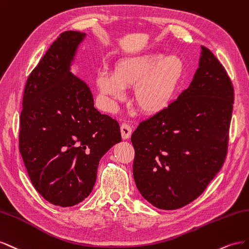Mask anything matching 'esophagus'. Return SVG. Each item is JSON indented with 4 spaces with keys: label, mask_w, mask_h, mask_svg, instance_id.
Segmentation results:
<instances>
[{
    "label": "esophagus",
    "mask_w": 249,
    "mask_h": 249,
    "mask_svg": "<svg viewBox=\"0 0 249 249\" xmlns=\"http://www.w3.org/2000/svg\"><path fill=\"white\" fill-rule=\"evenodd\" d=\"M131 133H132V128H131V126L129 124L124 123V124L121 125V134H122L123 140L129 139L130 136H131Z\"/></svg>",
    "instance_id": "esophagus-1"
}]
</instances>
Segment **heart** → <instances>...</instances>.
I'll use <instances>...</instances> for the list:
<instances>
[{
  "instance_id": "heart-1",
  "label": "heart",
  "mask_w": 249,
  "mask_h": 249,
  "mask_svg": "<svg viewBox=\"0 0 249 249\" xmlns=\"http://www.w3.org/2000/svg\"><path fill=\"white\" fill-rule=\"evenodd\" d=\"M183 75L178 56L151 52L120 58L113 73L100 72L99 90L113 100L124 101L126 89L134 87V101L147 115H155L171 103Z\"/></svg>"
}]
</instances>
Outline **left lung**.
<instances>
[{
  "instance_id": "obj_1",
  "label": "left lung",
  "mask_w": 249,
  "mask_h": 249,
  "mask_svg": "<svg viewBox=\"0 0 249 249\" xmlns=\"http://www.w3.org/2000/svg\"><path fill=\"white\" fill-rule=\"evenodd\" d=\"M232 104L229 75L201 46L189 88L131 136L134 181L148 202L176 210L202 194L225 160Z\"/></svg>"
}]
</instances>
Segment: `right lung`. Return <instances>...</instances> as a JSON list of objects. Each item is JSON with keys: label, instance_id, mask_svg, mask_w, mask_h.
Returning a JSON list of instances; mask_svg holds the SVG:
<instances>
[{"label": "right lung", "instance_id": "add662e5", "mask_svg": "<svg viewBox=\"0 0 249 249\" xmlns=\"http://www.w3.org/2000/svg\"><path fill=\"white\" fill-rule=\"evenodd\" d=\"M85 33H61L27 79L19 152L47 201L73 207L93 190L99 161L121 142L119 123L94 107L89 85L71 73Z\"/></svg>", "mask_w": 249, "mask_h": 249}]
</instances>
